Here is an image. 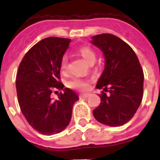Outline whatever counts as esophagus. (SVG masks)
Segmentation results:
<instances>
[{"label": "esophagus", "mask_w": 160, "mask_h": 160, "mask_svg": "<svg viewBox=\"0 0 160 160\" xmlns=\"http://www.w3.org/2000/svg\"><path fill=\"white\" fill-rule=\"evenodd\" d=\"M90 96V94H80V98H87Z\"/></svg>", "instance_id": "esophagus-1"}]
</instances>
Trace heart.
<instances>
[{"label": "heart", "instance_id": "obj_1", "mask_svg": "<svg viewBox=\"0 0 160 160\" xmlns=\"http://www.w3.org/2000/svg\"><path fill=\"white\" fill-rule=\"evenodd\" d=\"M78 53L80 54L82 58L85 60V62L87 63H90V62H94L96 58V55L94 51L91 48L88 46H82L78 50ZM67 57L63 56L62 60H61V70L62 72H65L66 70L67 67ZM67 87L69 88L74 89V90H89L90 88V82L87 80L85 79L78 78H73L70 79V81L67 82Z\"/></svg>", "mask_w": 160, "mask_h": 160}]
</instances>
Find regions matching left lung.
Listing matches in <instances>:
<instances>
[{
	"instance_id": "8db88e82",
	"label": "left lung",
	"mask_w": 160,
	"mask_h": 160,
	"mask_svg": "<svg viewBox=\"0 0 160 160\" xmlns=\"http://www.w3.org/2000/svg\"><path fill=\"white\" fill-rule=\"evenodd\" d=\"M90 42L101 49L105 59L104 70L96 84V88L103 90L99 95L101 102L93 114L104 125L119 127L132 118L142 102V67L131 46L118 37L102 33L93 36Z\"/></svg>"
}]
</instances>
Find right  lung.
<instances>
[{
    "label": "right lung",
    "instance_id": "1",
    "mask_svg": "<svg viewBox=\"0 0 160 160\" xmlns=\"http://www.w3.org/2000/svg\"><path fill=\"white\" fill-rule=\"evenodd\" d=\"M70 39L45 38L32 46L20 63L16 78L18 103L29 125L42 135L60 133L69 125L78 96L61 82V60ZM54 89H62L53 100Z\"/></svg>",
    "mask_w": 160,
    "mask_h": 160
}]
</instances>
